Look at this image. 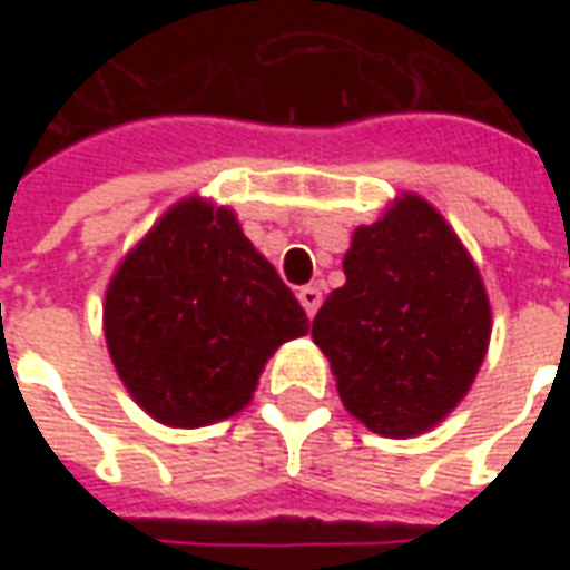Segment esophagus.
<instances>
[{"mask_svg":"<svg viewBox=\"0 0 570 570\" xmlns=\"http://www.w3.org/2000/svg\"><path fill=\"white\" fill-rule=\"evenodd\" d=\"M298 302H302L305 314H308V317H314V314H317V308H321V302H323L321 289H317V286H302V289H298Z\"/></svg>","mask_w":570,"mask_h":570,"instance_id":"obj_1","label":"esophagus"}]
</instances>
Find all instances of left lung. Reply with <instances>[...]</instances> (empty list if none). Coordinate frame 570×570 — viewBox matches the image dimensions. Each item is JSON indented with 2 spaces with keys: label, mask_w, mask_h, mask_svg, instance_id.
I'll return each mask as SVG.
<instances>
[{
  "label": "left lung",
  "mask_w": 570,
  "mask_h": 570,
  "mask_svg": "<svg viewBox=\"0 0 570 570\" xmlns=\"http://www.w3.org/2000/svg\"><path fill=\"white\" fill-rule=\"evenodd\" d=\"M345 277L311 323L342 403L382 436L424 433L461 403L489 347L476 265L440 213L406 195L354 232Z\"/></svg>",
  "instance_id": "left-lung-1"
}]
</instances>
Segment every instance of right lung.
<instances>
[{
	"label": "right lung",
	"mask_w": 570,
	"mask_h": 570,
	"mask_svg": "<svg viewBox=\"0 0 570 570\" xmlns=\"http://www.w3.org/2000/svg\"><path fill=\"white\" fill-rule=\"evenodd\" d=\"M106 345L151 419L204 428L235 415L265 360L308 317L235 213L191 198L161 216L106 289Z\"/></svg>",
	"instance_id": "1"
}]
</instances>
